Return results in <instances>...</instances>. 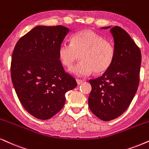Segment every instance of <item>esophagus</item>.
<instances>
[{
	"mask_svg": "<svg viewBox=\"0 0 149 149\" xmlns=\"http://www.w3.org/2000/svg\"><path fill=\"white\" fill-rule=\"evenodd\" d=\"M76 82H77V84H82V82H83V80H80V79H76Z\"/></svg>",
	"mask_w": 149,
	"mask_h": 149,
	"instance_id": "34e87169",
	"label": "esophagus"
}]
</instances>
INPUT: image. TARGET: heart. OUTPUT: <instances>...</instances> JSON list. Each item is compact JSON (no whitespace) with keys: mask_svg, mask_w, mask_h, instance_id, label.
<instances>
[{"mask_svg":"<svg viewBox=\"0 0 149 149\" xmlns=\"http://www.w3.org/2000/svg\"><path fill=\"white\" fill-rule=\"evenodd\" d=\"M61 64L70 68L78 59L80 61L70 69L73 74L86 76L106 71L112 65L116 56L113 43L105 40L91 30H82L73 34L70 44L63 42L58 50Z\"/></svg>","mask_w":149,"mask_h":149,"instance_id":"1","label":"heart"}]
</instances>
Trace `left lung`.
I'll return each mask as SVG.
<instances>
[{
    "mask_svg": "<svg viewBox=\"0 0 149 149\" xmlns=\"http://www.w3.org/2000/svg\"><path fill=\"white\" fill-rule=\"evenodd\" d=\"M111 28L116 56L111 66L99 78L90 80L88 107L103 121L121 116L131 104L140 82L142 55L129 33L118 26Z\"/></svg>",
    "mask_w": 149,
    "mask_h": 149,
    "instance_id": "left-lung-1",
    "label": "left lung"
}]
</instances>
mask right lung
I'll use <instances>...</instances> for the list:
<instances>
[{
	"label": "right lung",
	"instance_id": "obj_1",
	"mask_svg": "<svg viewBox=\"0 0 149 149\" xmlns=\"http://www.w3.org/2000/svg\"><path fill=\"white\" fill-rule=\"evenodd\" d=\"M69 28L39 25L19 39L11 63V77L18 99L26 111L48 120L61 110L65 93L77 86L65 73L58 54Z\"/></svg>",
	"mask_w": 149,
	"mask_h": 149
}]
</instances>
